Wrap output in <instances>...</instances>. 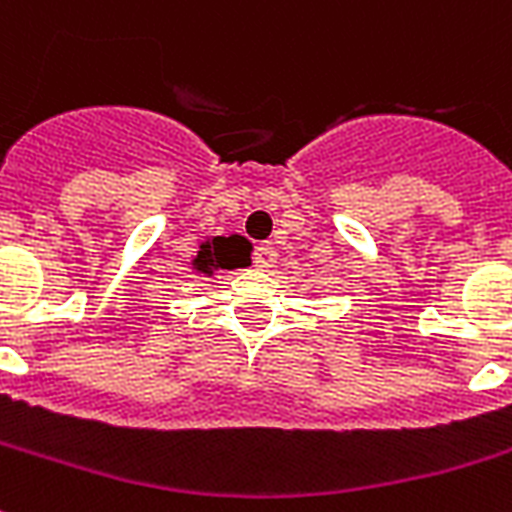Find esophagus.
I'll list each match as a JSON object with an SVG mask.
<instances>
[{"label":"esophagus","mask_w":512,"mask_h":512,"mask_svg":"<svg viewBox=\"0 0 512 512\" xmlns=\"http://www.w3.org/2000/svg\"><path fill=\"white\" fill-rule=\"evenodd\" d=\"M276 247H270V244H260V247L255 249V265L260 270H270L273 265H276Z\"/></svg>","instance_id":"obj_1"}]
</instances>
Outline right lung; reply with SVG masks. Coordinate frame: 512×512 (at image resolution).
<instances>
[{"label":"right lung","mask_w":512,"mask_h":512,"mask_svg":"<svg viewBox=\"0 0 512 512\" xmlns=\"http://www.w3.org/2000/svg\"><path fill=\"white\" fill-rule=\"evenodd\" d=\"M249 263L247 239L239 234L210 236L199 244V252L191 260V270L199 276H213L218 270L244 268Z\"/></svg>","instance_id":"right-lung-1"}]
</instances>
